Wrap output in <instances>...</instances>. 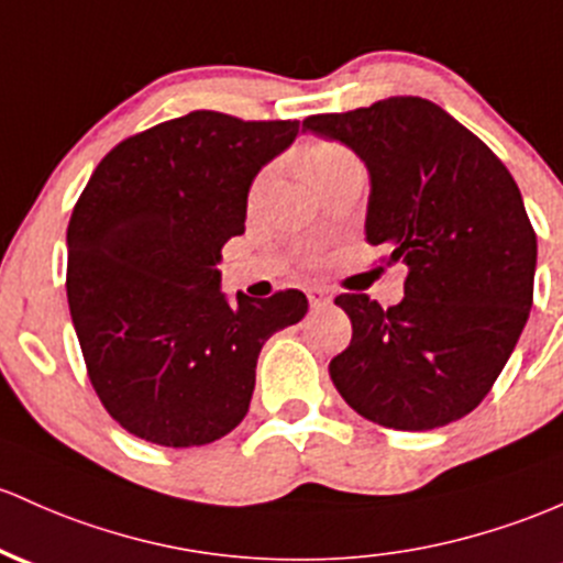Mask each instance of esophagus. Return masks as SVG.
<instances>
[{
    "instance_id": "1",
    "label": "esophagus",
    "mask_w": 563,
    "mask_h": 563,
    "mask_svg": "<svg viewBox=\"0 0 563 563\" xmlns=\"http://www.w3.org/2000/svg\"><path fill=\"white\" fill-rule=\"evenodd\" d=\"M307 299H310L312 307H323V305H329L331 296H329V291H323V288H307Z\"/></svg>"
}]
</instances>
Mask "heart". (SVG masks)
<instances>
[{
  "mask_svg": "<svg viewBox=\"0 0 563 563\" xmlns=\"http://www.w3.org/2000/svg\"><path fill=\"white\" fill-rule=\"evenodd\" d=\"M344 159H352V152L347 150V146L342 144H333V141H320V144H314L310 150V157H307V170H310L312 181H318L323 173H329L331 168H336L339 163H344ZM269 178V170H264L262 176H258L256 187H253V191H258L267 184Z\"/></svg>",
  "mask_w": 563,
  "mask_h": 563,
  "instance_id": "b5f03b06",
  "label": "heart"
}]
</instances>
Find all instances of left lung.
I'll return each instance as SVG.
<instances>
[{
    "label": "left lung",
    "mask_w": 563,
    "mask_h": 563,
    "mask_svg": "<svg viewBox=\"0 0 563 563\" xmlns=\"http://www.w3.org/2000/svg\"><path fill=\"white\" fill-rule=\"evenodd\" d=\"M301 131L366 163V240L390 251L387 267L406 264L400 305L336 296L352 323L350 347L329 366L339 395L393 430L462 419L492 390L532 310L537 234L518 184L428 98L314 114Z\"/></svg>",
    "instance_id": "8db88e82"
}]
</instances>
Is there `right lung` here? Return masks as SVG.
Listing matches in <instances>:
<instances>
[{
    "label": "right lung",
    "mask_w": 563,
    "mask_h": 563,
    "mask_svg": "<svg viewBox=\"0 0 563 563\" xmlns=\"http://www.w3.org/2000/svg\"><path fill=\"white\" fill-rule=\"evenodd\" d=\"M299 120L189 111L120 141L74 206L66 296L92 390L120 428L159 446L219 441L249 413L256 361L299 323L296 288L221 294V249L245 232L256 173Z\"/></svg>",
    "instance_id": "add662e5"
}]
</instances>
